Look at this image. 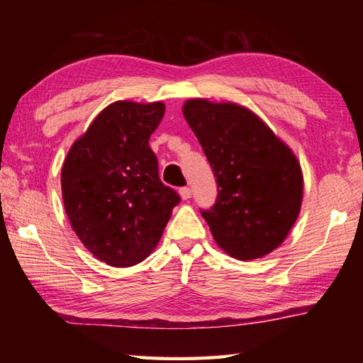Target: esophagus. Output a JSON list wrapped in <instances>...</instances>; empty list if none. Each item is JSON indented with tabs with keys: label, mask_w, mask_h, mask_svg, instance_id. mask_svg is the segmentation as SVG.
I'll list each match as a JSON object with an SVG mask.
<instances>
[{
	"label": "esophagus",
	"mask_w": 363,
	"mask_h": 363,
	"mask_svg": "<svg viewBox=\"0 0 363 363\" xmlns=\"http://www.w3.org/2000/svg\"><path fill=\"white\" fill-rule=\"evenodd\" d=\"M179 194H181L182 200H189L190 196H192V190H190L189 187H182V189H179Z\"/></svg>",
	"instance_id": "34e87169"
}]
</instances>
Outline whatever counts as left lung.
<instances>
[{
	"mask_svg": "<svg viewBox=\"0 0 363 363\" xmlns=\"http://www.w3.org/2000/svg\"><path fill=\"white\" fill-rule=\"evenodd\" d=\"M182 113L216 177V203L201 210L214 242L242 261L269 255L301 210L303 173L294 153L237 104L189 99Z\"/></svg>",
	"mask_w": 363,
	"mask_h": 363,
	"instance_id": "1",
	"label": "left lung"
}]
</instances>
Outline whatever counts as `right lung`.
<instances>
[{"label": "right lung", "instance_id": "add662e5", "mask_svg": "<svg viewBox=\"0 0 363 363\" xmlns=\"http://www.w3.org/2000/svg\"><path fill=\"white\" fill-rule=\"evenodd\" d=\"M163 115V102H113L67 153L60 174L65 213L84 247L108 266L144 261L181 201L160 181L149 145Z\"/></svg>", "mask_w": 363, "mask_h": 363}]
</instances>
